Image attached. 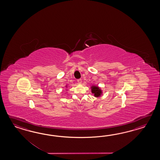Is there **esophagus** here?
I'll use <instances>...</instances> for the list:
<instances>
[{
    "label": "esophagus",
    "instance_id": "1",
    "mask_svg": "<svg viewBox=\"0 0 160 160\" xmlns=\"http://www.w3.org/2000/svg\"><path fill=\"white\" fill-rule=\"evenodd\" d=\"M77 82H78V83L79 84H81L82 83V79H79L77 80Z\"/></svg>",
    "mask_w": 160,
    "mask_h": 160
}]
</instances>
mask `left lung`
<instances>
[{
    "label": "left lung",
    "instance_id": "1",
    "mask_svg": "<svg viewBox=\"0 0 160 160\" xmlns=\"http://www.w3.org/2000/svg\"><path fill=\"white\" fill-rule=\"evenodd\" d=\"M91 88H92V94H94V95L95 97H99L101 95H102V91L98 86L93 85L91 86Z\"/></svg>",
    "mask_w": 160,
    "mask_h": 160
}]
</instances>
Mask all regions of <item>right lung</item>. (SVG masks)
Masks as SVG:
<instances>
[{"mask_svg":"<svg viewBox=\"0 0 160 160\" xmlns=\"http://www.w3.org/2000/svg\"><path fill=\"white\" fill-rule=\"evenodd\" d=\"M66 87H67V86H66Z\"/></svg>","mask_w":160,"mask_h":160,"instance_id":"add662e5","label":"right lung"}]
</instances>
